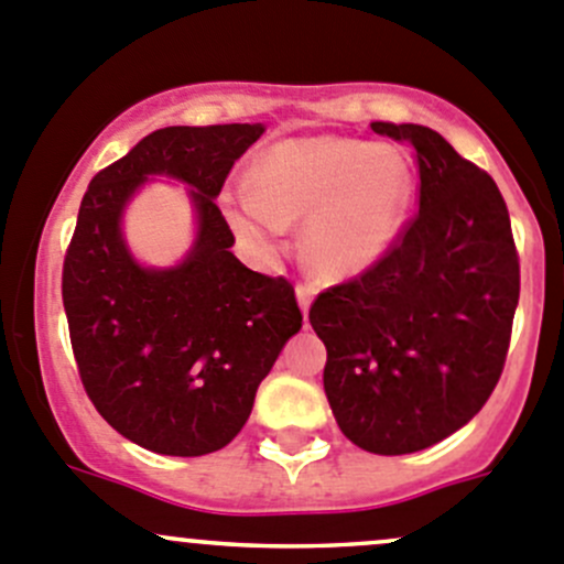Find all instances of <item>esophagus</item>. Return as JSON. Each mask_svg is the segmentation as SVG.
<instances>
[{"mask_svg":"<svg viewBox=\"0 0 564 564\" xmlns=\"http://www.w3.org/2000/svg\"><path fill=\"white\" fill-rule=\"evenodd\" d=\"M314 294H316L314 283H297V303H300V308H303V314L311 308V300H314Z\"/></svg>","mask_w":564,"mask_h":564,"instance_id":"34e87169","label":"esophagus"}]
</instances>
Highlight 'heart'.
<instances>
[{"instance_id": "heart-1", "label": "heart", "mask_w": 564, "mask_h": 564, "mask_svg": "<svg viewBox=\"0 0 564 564\" xmlns=\"http://www.w3.org/2000/svg\"><path fill=\"white\" fill-rule=\"evenodd\" d=\"M412 204L409 163L390 147L344 135L286 139L259 152L229 220L250 242L275 246L286 224L305 226V256L322 278L371 270L395 246Z\"/></svg>"}]
</instances>
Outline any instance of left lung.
<instances>
[{"label": "left lung", "instance_id": "8db88e82", "mask_svg": "<svg viewBox=\"0 0 564 564\" xmlns=\"http://www.w3.org/2000/svg\"><path fill=\"white\" fill-rule=\"evenodd\" d=\"M414 147L417 213L379 264L324 289L308 318L346 440L377 456L436 445L502 377L521 267L497 182L425 124L371 122Z\"/></svg>", "mask_w": 564, "mask_h": 564}]
</instances>
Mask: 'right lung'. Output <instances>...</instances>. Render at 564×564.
I'll return each mask as SVG.
<instances>
[{"instance_id":"obj_1","label":"right lung","mask_w":564,"mask_h":564,"mask_svg":"<svg viewBox=\"0 0 564 564\" xmlns=\"http://www.w3.org/2000/svg\"><path fill=\"white\" fill-rule=\"evenodd\" d=\"M261 124L161 128L89 182L62 264V303L89 401L113 431L163 456L229 445L283 344L303 327L294 286L248 270L215 196ZM150 173L194 187L199 237L174 271H144L118 235Z\"/></svg>"}]
</instances>
